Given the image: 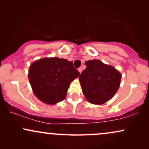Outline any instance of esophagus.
Listing matches in <instances>:
<instances>
[{
    "instance_id": "obj_1",
    "label": "esophagus",
    "mask_w": 149,
    "mask_h": 149,
    "mask_svg": "<svg viewBox=\"0 0 149 149\" xmlns=\"http://www.w3.org/2000/svg\"><path fill=\"white\" fill-rule=\"evenodd\" d=\"M78 71H79V73H81V72H82V68H81V67L78 68Z\"/></svg>"
}]
</instances>
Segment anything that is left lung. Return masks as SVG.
Wrapping results in <instances>:
<instances>
[{
  "label": "left lung",
  "mask_w": 149,
  "mask_h": 149,
  "mask_svg": "<svg viewBox=\"0 0 149 149\" xmlns=\"http://www.w3.org/2000/svg\"><path fill=\"white\" fill-rule=\"evenodd\" d=\"M85 64L86 69L79 77L83 95L92 104L106 103L117 92L122 75L115 67L98 59L87 61Z\"/></svg>",
  "instance_id": "8db88e82"
}]
</instances>
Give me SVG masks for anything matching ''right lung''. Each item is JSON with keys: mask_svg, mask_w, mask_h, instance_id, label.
<instances>
[{"mask_svg": "<svg viewBox=\"0 0 149 149\" xmlns=\"http://www.w3.org/2000/svg\"><path fill=\"white\" fill-rule=\"evenodd\" d=\"M80 76L72 61L59 57H45L31 63L28 77L35 96L53 105L66 98L73 80Z\"/></svg>", "mask_w": 149, "mask_h": 149, "instance_id": "add662e5", "label": "right lung"}]
</instances>
